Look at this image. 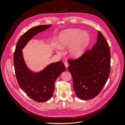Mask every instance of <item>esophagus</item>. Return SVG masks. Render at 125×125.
I'll use <instances>...</instances> for the list:
<instances>
[{"mask_svg":"<svg viewBox=\"0 0 125 125\" xmlns=\"http://www.w3.org/2000/svg\"><path fill=\"white\" fill-rule=\"evenodd\" d=\"M64 65H65V66L66 68H67V67H68V62H64Z\"/></svg>","mask_w":125,"mask_h":125,"instance_id":"1","label":"esophagus"}]
</instances>
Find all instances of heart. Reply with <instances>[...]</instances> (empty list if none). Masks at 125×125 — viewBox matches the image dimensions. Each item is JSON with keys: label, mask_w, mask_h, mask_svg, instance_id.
Wrapping results in <instances>:
<instances>
[{"label": "heart", "mask_w": 125, "mask_h": 125, "mask_svg": "<svg viewBox=\"0 0 125 125\" xmlns=\"http://www.w3.org/2000/svg\"><path fill=\"white\" fill-rule=\"evenodd\" d=\"M90 40V35L86 31L79 29L66 30L59 36V47L62 49L70 45L68 50L69 55L73 58H78L85 53Z\"/></svg>", "instance_id": "heart-1"}]
</instances>
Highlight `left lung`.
Listing matches in <instances>:
<instances>
[{
    "label": "left lung",
    "mask_w": 125,
    "mask_h": 125,
    "mask_svg": "<svg viewBox=\"0 0 125 125\" xmlns=\"http://www.w3.org/2000/svg\"><path fill=\"white\" fill-rule=\"evenodd\" d=\"M68 67L77 97L89 100L101 92L110 71V50L103 34L98 31L92 48L76 60H68Z\"/></svg>",
    "instance_id": "1"
}]
</instances>
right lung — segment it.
Masks as SVG:
<instances>
[{"label": "right lung", "mask_w": 125, "mask_h": 125, "mask_svg": "<svg viewBox=\"0 0 125 125\" xmlns=\"http://www.w3.org/2000/svg\"><path fill=\"white\" fill-rule=\"evenodd\" d=\"M51 26V24L41 25L25 32L19 38L14 53V66L18 84L30 97L38 103L47 102L51 98L55 82L66 68L62 62L59 61L39 72H33L27 66L21 50L33 36Z\"/></svg>", "instance_id": "obj_1"}]
</instances>
